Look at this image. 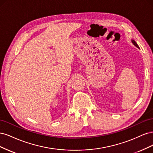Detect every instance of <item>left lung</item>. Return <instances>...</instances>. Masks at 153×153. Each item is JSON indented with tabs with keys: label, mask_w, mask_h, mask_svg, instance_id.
Returning a JSON list of instances; mask_svg holds the SVG:
<instances>
[{
	"label": "left lung",
	"mask_w": 153,
	"mask_h": 153,
	"mask_svg": "<svg viewBox=\"0 0 153 153\" xmlns=\"http://www.w3.org/2000/svg\"><path fill=\"white\" fill-rule=\"evenodd\" d=\"M131 42H132V43H133L134 45L136 47H137L138 48H139V49H140L139 47H138V45H137V43L135 42V40H134V39H131Z\"/></svg>",
	"instance_id": "8db88e82"
}]
</instances>
